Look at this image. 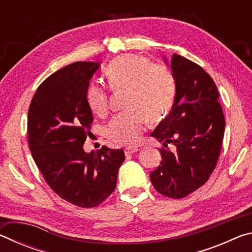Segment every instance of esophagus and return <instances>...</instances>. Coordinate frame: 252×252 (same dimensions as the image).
I'll return each instance as SVG.
<instances>
[{"instance_id": "34e87169", "label": "esophagus", "mask_w": 252, "mask_h": 252, "mask_svg": "<svg viewBox=\"0 0 252 252\" xmlns=\"http://www.w3.org/2000/svg\"><path fill=\"white\" fill-rule=\"evenodd\" d=\"M138 151H139L138 148H126V149H125V153H126V156L133 155V153L138 152Z\"/></svg>"}]
</instances>
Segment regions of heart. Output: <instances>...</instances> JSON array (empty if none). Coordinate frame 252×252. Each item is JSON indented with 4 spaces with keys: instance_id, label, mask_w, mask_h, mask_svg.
Here are the masks:
<instances>
[{
    "instance_id": "heart-1",
    "label": "heart",
    "mask_w": 252,
    "mask_h": 252,
    "mask_svg": "<svg viewBox=\"0 0 252 252\" xmlns=\"http://www.w3.org/2000/svg\"><path fill=\"white\" fill-rule=\"evenodd\" d=\"M106 82L114 92L127 90L126 112L119 113L106 126V135L119 144L134 146L140 141L148 121L159 122L171 111L176 99V80L168 65L152 63L148 58L123 54L113 59L105 70ZM89 108L102 117L110 109L109 92L91 84L87 90Z\"/></svg>"
}]
</instances>
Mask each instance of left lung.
<instances>
[{
	"label": "left lung",
	"instance_id": "obj_1",
	"mask_svg": "<svg viewBox=\"0 0 252 252\" xmlns=\"http://www.w3.org/2000/svg\"><path fill=\"white\" fill-rule=\"evenodd\" d=\"M171 69L176 99L169 116L151 133L163 147L161 163L150 179L159 193L181 199L203 186L215 170L225 121L217 85L201 66L173 54Z\"/></svg>",
	"mask_w": 252,
	"mask_h": 252
}]
</instances>
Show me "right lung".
Segmentation results:
<instances>
[{
  "label": "right lung",
  "instance_id": "obj_1",
  "mask_svg": "<svg viewBox=\"0 0 252 252\" xmlns=\"http://www.w3.org/2000/svg\"><path fill=\"white\" fill-rule=\"evenodd\" d=\"M99 66L80 61L54 72L34 93L28 114L29 147L44 180L81 208L99 206L113 192L126 159L122 149L83 150L93 122L85 95Z\"/></svg>",
  "mask_w": 252,
  "mask_h": 252
}]
</instances>
